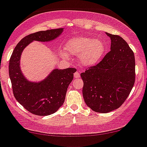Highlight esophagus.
<instances>
[{"mask_svg":"<svg viewBox=\"0 0 147 147\" xmlns=\"http://www.w3.org/2000/svg\"><path fill=\"white\" fill-rule=\"evenodd\" d=\"M80 78V72H75V73H74V78Z\"/></svg>","mask_w":147,"mask_h":147,"instance_id":"obj_1","label":"esophagus"}]
</instances>
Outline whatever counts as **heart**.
Masks as SVG:
<instances>
[{
  "label": "heart",
  "mask_w": 147,
  "mask_h": 147,
  "mask_svg": "<svg viewBox=\"0 0 147 147\" xmlns=\"http://www.w3.org/2000/svg\"><path fill=\"white\" fill-rule=\"evenodd\" d=\"M64 49L65 52L61 53L63 57L67 55H79L78 61L82 65L92 67L101 60L106 47L101 39L80 36L68 40Z\"/></svg>",
  "instance_id": "b5f03b06"
}]
</instances>
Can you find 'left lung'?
Returning a JSON list of instances; mask_svg holds the SVG:
<instances>
[{
  "label": "left lung",
  "instance_id": "8db88e82",
  "mask_svg": "<svg viewBox=\"0 0 147 147\" xmlns=\"http://www.w3.org/2000/svg\"><path fill=\"white\" fill-rule=\"evenodd\" d=\"M106 34L111 38V51L98 64L81 73L86 104L101 113L118 109L135 80V55L127 43L118 35Z\"/></svg>",
  "mask_w": 147,
  "mask_h": 147
}]
</instances>
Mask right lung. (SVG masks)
I'll return each mask as SVG.
<instances>
[{
  "label": "right lung",
  "mask_w": 147,
  "mask_h": 147,
  "mask_svg": "<svg viewBox=\"0 0 147 147\" xmlns=\"http://www.w3.org/2000/svg\"><path fill=\"white\" fill-rule=\"evenodd\" d=\"M63 28L40 31L24 37L15 46L9 62V76L15 98L29 112L46 116L56 112L63 104L67 87L73 80L76 69H53L38 82L27 80L20 67L24 49L34 41L50 42L62 34Z\"/></svg>",
  "instance_id": "obj_1"
}]
</instances>
